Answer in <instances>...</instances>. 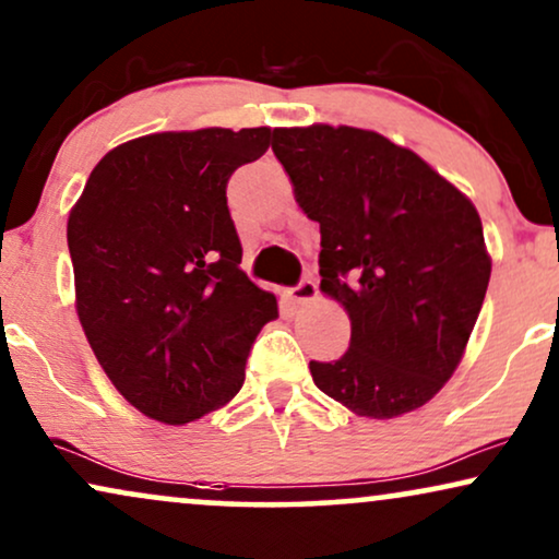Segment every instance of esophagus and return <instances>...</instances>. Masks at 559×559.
Masks as SVG:
<instances>
[{
	"mask_svg": "<svg viewBox=\"0 0 559 559\" xmlns=\"http://www.w3.org/2000/svg\"><path fill=\"white\" fill-rule=\"evenodd\" d=\"M288 296H292L294 299V304H307V301H312L314 296H317V284L312 278H301L299 284H296L292 292H288Z\"/></svg>",
	"mask_w": 559,
	"mask_h": 559,
	"instance_id": "34e87169",
	"label": "esophagus"
}]
</instances>
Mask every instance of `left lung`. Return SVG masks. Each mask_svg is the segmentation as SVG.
<instances>
[{
  "label": "left lung",
  "mask_w": 559,
  "mask_h": 559,
  "mask_svg": "<svg viewBox=\"0 0 559 559\" xmlns=\"http://www.w3.org/2000/svg\"><path fill=\"white\" fill-rule=\"evenodd\" d=\"M273 154L320 224V288L350 317L348 350L309 361L314 384L366 418L426 405L462 361L490 281L477 209L373 131L275 129Z\"/></svg>",
  "instance_id": "1"
}]
</instances>
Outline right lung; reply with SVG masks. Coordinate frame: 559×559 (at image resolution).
<instances>
[{"instance_id": "1", "label": "right lung", "mask_w": 559, "mask_h": 559, "mask_svg": "<svg viewBox=\"0 0 559 559\" xmlns=\"http://www.w3.org/2000/svg\"><path fill=\"white\" fill-rule=\"evenodd\" d=\"M271 129L152 133L105 154L69 214L76 312L116 390L182 426L245 384V364L278 301L247 278L227 206L237 167Z\"/></svg>"}]
</instances>
